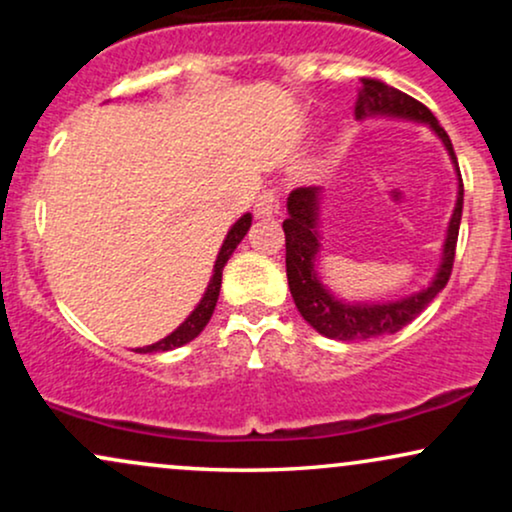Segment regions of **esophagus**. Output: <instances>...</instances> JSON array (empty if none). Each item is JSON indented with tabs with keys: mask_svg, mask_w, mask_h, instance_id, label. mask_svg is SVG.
<instances>
[{
	"mask_svg": "<svg viewBox=\"0 0 512 512\" xmlns=\"http://www.w3.org/2000/svg\"><path fill=\"white\" fill-rule=\"evenodd\" d=\"M279 190L276 187H267V190H262L260 195H257V202H255V214L257 216H272L276 209H279Z\"/></svg>",
	"mask_w": 512,
	"mask_h": 512,
	"instance_id": "esophagus-1",
	"label": "esophagus"
}]
</instances>
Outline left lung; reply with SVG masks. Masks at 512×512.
Listing matches in <instances>:
<instances>
[{
    "label": "left lung",
    "mask_w": 512,
    "mask_h": 512,
    "mask_svg": "<svg viewBox=\"0 0 512 512\" xmlns=\"http://www.w3.org/2000/svg\"><path fill=\"white\" fill-rule=\"evenodd\" d=\"M354 115L361 117L370 115H395V117H409V120L428 122L433 132L443 139L445 149L457 166L455 151H452L450 137L438 120L433 117L431 110L416 98L407 96V93L397 91V88L383 84L375 79H363L361 91H358ZM460 173V168H457ZM317 197L320 190L317 187H298L289 195V216L284 221L286 233V276H289V289L293 301H296L298 313L308 325H313L317 332L325 334L330 339H339V342H358V339H373L383 337V334H395L409 325L416 315L426 310V305L438 296L440 291L448 284L452 274V262H455V248H457V233H460V219H462V197L464 187L460 178V190H457V204L452 211V219L448 226V238H445L443 248V262H440L436 279L424 291L414 293V296L402 298L395 303H342L334 298L325 286L320 284L315 274V257L320 250L317 243Z\"/></svg>",
    "instance_id": "8db88e82"
}]
</instances>
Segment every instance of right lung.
Returning <instances> with one entry per match:
<instances>
[{"label": "right lung", "instance_id": "right-lung-1", "mask_svg": "<svg viewBox=\"0 0 512 512\" xmlns=\"http://www.w3.org/2000/svg\"><path fill=\"white\" fill-rule=\"evenodd\" d=\"M252 223V216L245 214L243 219H238L233 223V228L228 231L226 240H223L221 245V252L219 257H216V264H214V274H211V281L207 286V293H204V298L199 301V305L195 310H192V315L187 317L185 322L175 330L173 334H168L166 339H161V342L151 344V346H144V349H137L139 354H154V351H170V349H178V346L192 342V339L197 337L199 332L207 327V322L211 320V313H214L216 308V301H219V291H221V274H223V267H226L228 257L233 255V250L238 248L240 240L245 238V233H248Z\"/></svg>", "mask_w": 512, "mask_h": 512}]
</instances>
